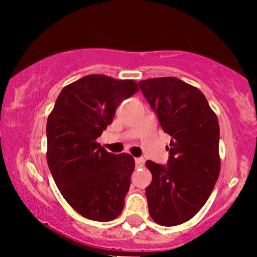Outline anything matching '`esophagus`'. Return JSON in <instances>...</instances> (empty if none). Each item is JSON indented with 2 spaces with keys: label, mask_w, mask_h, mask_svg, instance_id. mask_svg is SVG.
<instances>
[{
  "label": "esophagus",
  "mask_w": 257,
  "mask_h": 257,
  "mask_svg": "<svg viewBox=\"0 0 257 257\" xmlns=\"http://www.w3.org/2000/svg\"><path fill=\"white\" fill-rule=\"evenodd\" d=\"M135 164H137V167H139V168L144 167V164H145V159H144V158H135Z\"/></svg>",
  "instance_id": "1"
}]
</instances>
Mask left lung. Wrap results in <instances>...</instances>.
<instances>
[{
  "label": "left lung",
  "mask_w": 257,
  "mask_h": 257,
  "mask_svg": "<svg viewBox=\"0 0 257 257\" xmlns=\"http://www.w3.org/2000/svg\"><path fill=\"white\" fill-rule=\"evenodd\" d=\"M164 133L172 137L167 166L146 162L149 211L161 226L186 222L200 210L220 174V126L204 94L176 77L139 82Z\"/></svg>",
  "instance_id": "1"
}]
</instances>
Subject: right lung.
I'll use <instances>...</instances> for the list:
<instances>
[{"mask_svg":"<svg viewBox=\"0 0 257 257\" xmlns=\"http://www.w3.org/2000/svg\"><path fill=\"white\" fill-rule=\"evenodd\" d=\"M139 90L133 79L88 75L66 85L47 120V162L66 202L85 219L107 222L124 208L134 158L113 155L96 139L123 100Z\"/></svg>","mask_w":257,"mask_h":257,"instance_id":"1","label":"right lung"}]
</instances>
